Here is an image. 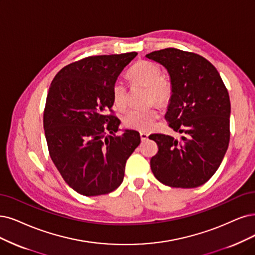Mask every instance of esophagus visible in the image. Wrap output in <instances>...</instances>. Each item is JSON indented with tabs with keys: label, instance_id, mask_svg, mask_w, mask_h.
I'll list each match as a JSON object with an SVG mask.
<instances>
[{
	"label": "esophagus",
	"instance_id": "obj_1",
	"mask_svg": "<svg viewBox=\"0 0 255 255\" xmlns=\"http://www.w3.org/2000/svg\"><path fill=\"white\" fill-rule=\"evenodd\" d=\"M139 136H140V139H142V140H146V139H148L149 134L146 133V132H140Z\"/></svg>",
	"mask_w": 255,
	"mask_h": 255
}]
</instances>
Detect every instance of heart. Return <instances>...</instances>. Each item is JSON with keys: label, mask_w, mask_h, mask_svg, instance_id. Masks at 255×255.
Masks as SVG:
<instances>
[{"label": "heart", "mask_w": 255, "mask_h": 255, "mask_svg": "<svg viewBox=\"0 0 255 255\" xmlns=\"http://www.w3.org/2000/svg\"><path fill=\"white\" fill-rule=\"evenodd\" d=\"M127 78L134 87H146L148 104L157 103L167 106L173 97V84L171 80L162 74V69L153 62L137 61L127 72ZM112 101L119 109H125L128 104V92L125 84L116 81L112 85ZM158 118L156 108L132 109L123 118V124L128 129L149 131Z\"/></svg>", "instance_id": "1"}]
</instances>
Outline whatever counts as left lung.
Segmentation results:
<instances>
[{
    "instance_id": "1",
    "label": "left lung",
    "mask_w": 255,
    "mask_h": 255,
    "mask_svg": "<svg viewBox=\"0 0 255 255\" xmlns=\"http://www.w3.org/2000/svg\"><path fill=\"white\" fill-rule=\"evenodd\" d=\"M167 68L173 97L165 116L182 136L154 133L150 167L157 180L175 188H195L218 170L230 140V99L214 66L202 55L176 48L148 53Z\"/></svg>"
}]
</instances>
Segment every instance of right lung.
Segmentation results:
<instances>
[{"instance_id":"right-lung-1","label":"right lung","mask_w":255,"mask_h":255,"mask_svg":"<svg viewBox=\"0 0 255 255\" xmlns=\"http://www.w3.org/2000/svg\"><path fill=\"white\" fill-rule=\"evenodd\" d=\"M136 52L92 55L63 67L47 94L43 124L49 155L64 181L85 196L107 194L122 184L137 131H119L112 85Z\"/></svg>"}]
</instances>
